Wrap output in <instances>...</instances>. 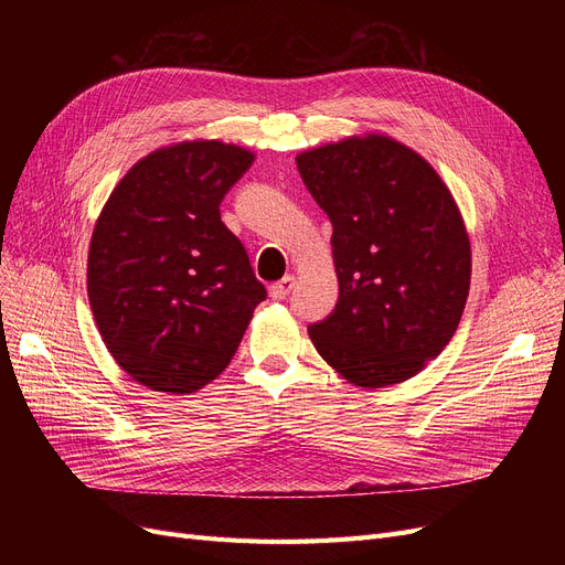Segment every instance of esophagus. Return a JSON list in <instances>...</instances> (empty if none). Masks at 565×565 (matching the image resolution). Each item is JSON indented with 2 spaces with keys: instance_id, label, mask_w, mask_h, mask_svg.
<instances>
[{
  "instance_id": "34e87169",
  "label": "esophagus",
  "mask_w": 565,
  "mask_h": 565,
  "mask_svg": "<svg viewBox=\"0 0 565 565\" xmlns=\"http://www.w3.org/2000/svg\"><path fill=\"white\" fill-rule=\"evenodd\" d=\"M292 287H295V276H285V278L278 280L276 285H270L268 292H270L273 299L280 301V299H287V295L292 292Z\"/></svg>"
}]
</instances>
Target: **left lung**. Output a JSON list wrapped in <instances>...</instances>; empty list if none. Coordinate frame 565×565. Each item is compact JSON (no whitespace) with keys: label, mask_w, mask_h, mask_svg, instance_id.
Instances as JSON below:
<instances>
[{"label":"left lung","mask_w":565,"mask_h":565,"mask_svg":"<svg viewBox=\"0 0 565 565\" xmlns=\"http://www.w3.org/2000/svg\"><path fill=\"white\" fill-rule=\"evenodd\" d=\"M332 221L334 311L309 334L358 386L405 382L448 347L465 313L471 249L431 164L386 136L347 139L297 158Z\"/></svg>","instance_id":"8db88e82"}]
</instances>
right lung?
Returning <instances> with one entry per match:
<instances>
[{"instance_id": "add662e5", "label": "right lung", "mask_w": 565, "mask_h": 565, "mask_svg": "<svg viewBox=\"0 0 565 565\" xmlns=\"http://www.w3.org/2000/svg\"><path fill=\"white\" fill-rule=\"evenodd\" d=\"M254 156L221 141L150 152L92 235L87 289L108 351L136 382L191 393L235 355L266 287L221 202Z\"/></svg>"}]
</instances>
